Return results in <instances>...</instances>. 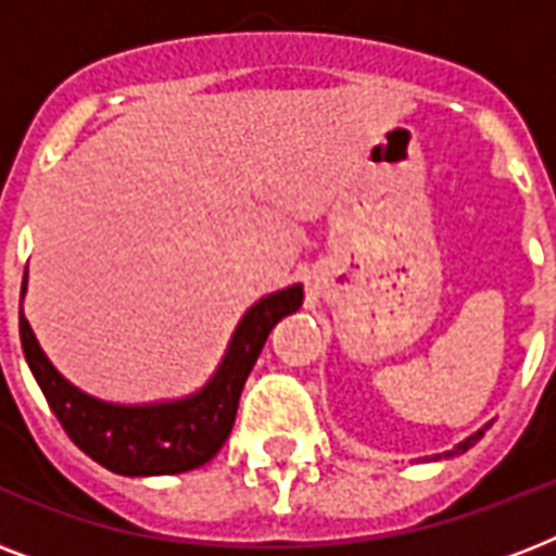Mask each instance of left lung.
<instances>
[{
  "label": "left lung",
  "instance_id": "1",
  "mask_svg": "<svg viewBox=\"0 0 556 556\" xmlns=\"http://www.w3.org/2000/svg\"><path fill=\"white\" fill-rule=\"evenodd\" d=\"M488 427H491V424H484L482 430H476L473 435H467V439L462 441V444H456V447H453V450H447V453H441V456H435V458H450V456H458V453H465V450H470V447H473V444H476V441L482 439V435H484V430H488Z\"/></svg>",
  "mask_w": 556,
  "mask_h": 556
}]
</instances>
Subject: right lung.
I'll return each instance as SVG.
<instances>
[{"label":"right lung","mask_w":556,"mask_h":556,"mask_svg":"<svg viewBox=\"0 0 556 556\" xmlns=\"http://www.w3.org/2000/svg\"><path fill=\"white\" fill-rule=\"evenodd\" d=\"M25 288L28 277L22 279V296ZM300 305L303 286H288L262 296L239 320L213 378L192 395L159 404H112L74 387L39 349L34 329L22 312L20 338L25 361L48 406L86 456L121 476H169L207 465L222 450L233 430L244 380L270 329Z\"/></svg>","instance_id":"add662e5"}]
</instances>
